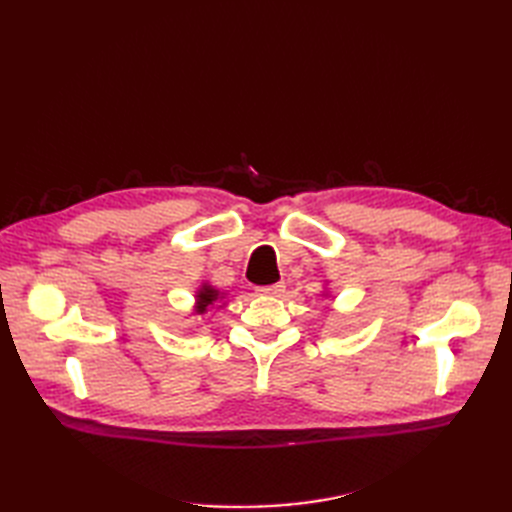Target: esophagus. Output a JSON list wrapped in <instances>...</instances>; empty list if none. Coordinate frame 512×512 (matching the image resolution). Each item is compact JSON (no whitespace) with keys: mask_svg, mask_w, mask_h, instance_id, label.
I'll return each mask as SVG.
<instances>
[{"mask_svg":"<svg viewBox=\"0 0 512 512\" xmlns=\"http://www.w3.org/2000/svg\"><path fill=\"white\" fill-rule=\"evenodd\" d=\"M260 294H265V297H282L286 292L284 284H273V286H265V288H258Z\"/></svg>","mask_w":512,"mask_h":512,"instance_id":"1","label":"esophagus"}]
</instances>
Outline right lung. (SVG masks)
<instances>
[{
    "label": "right lung",
    "mask_w": 512,
    "mask_h": 512,
    "mask_svg": "<svg viewBox=\"0 0 512 512\" xmlns=\"http://www.w3.org/2000/svg\"><path fill=\"white\" fill-rule=\"evenodd\" d=\"M226 299V292H222L220 288H215V286H211L209 282H203L200 284V288L196 290V303H194V309H192V314L194 316H205L209 309H213V307H224V305H218V303H222Z\"/></svg>",
    "instance_id": "right-lung-1"
}]
</instances>
